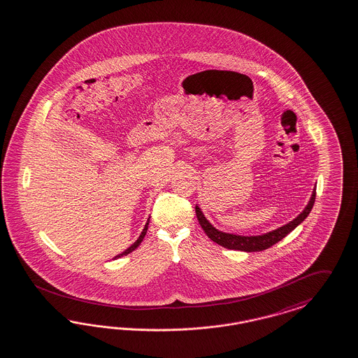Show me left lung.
Instances as JSON below:
<instances>
[{"label":"left lung","instance_id":"1","mask_svg":"<svg viewBox=\"0 0 358 358\" xmlns=\"http://www.w3.org/2000/svg\"><path fill=\"white\" fill-rule=\"evenodd\" d=\"M315 199H316V188H313L312 196L309 199L304 211L301 212L296 219H293L288 224L282 225V227H280L278 229L269 231V232L263 234V235H256V236H243V235H235V234H228V232L219 231L217 228H215L207 220V217L204 216V213L199 208V206L195 207V211H196L199 224L201 225V228L204 229L207 236L211 238L212 241H215L216 244H219V245H222L224 248H228V250L259 252L264 251L266 248L272 247L273 244L278 243L281 238H285L297 225L301 224L305 219H306V216L309 215V212L312 211L313 204H315Z\"/></svg>","mask_w":358,"mask_h":358}]
</instances>
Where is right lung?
I'll return each mask as SVG.
<instances>
[{"instance_id": "right-lung-1", "label": "right lung", "mask_w": 358, "mask_h": 358, "mask_svg": "<svg viewBox=\"0 0 358 358\" xmlns=\"http://www.w3.org/2000/svg\"><path fill=\"white\" fill-rule=\"evenodd\" d=\"M148 223H150V217H148V220H147L146 225H145V228H143V231H142V234L139 235V238H136V241L134 243V244H131L126 251L122 252V253H120V255H117L114 259H120V257H122V256H126V255H129L130 252H133L134 250H136L138 247H139V244L143 241V238L146 236V232H147V228H148Z\"/></svg>"}]
</instances>
